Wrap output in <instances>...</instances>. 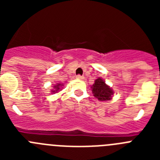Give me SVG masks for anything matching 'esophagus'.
<instances>
[{
	"label": "esophagus",
	"mask_w": 160,
	"mask_h": 160,
	"mask_svg": "<svg viewBox=\"0 0 160 160\" xmlns=\"http://www.w3.org/2000/svg\"><path fill=\"white\" fill-rule=\"evenodd\" d=\"M76 78H77L78 79H84V77L82 75H80V74H78V75L76 76Z\"/></svg>",
	"instance_id": "esophagus-1"
}]
</instances>
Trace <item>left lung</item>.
<instances>
[{"instance_id": "obj_1", "label": "left lung", "mask_w": 160, "mask_h": 160, "mask_svg": "<svg viewBox=\"0 0 160 160\" xmlns=\"http://www.w3.org/2000/svg\"><path fill=\"white\" fill-rule=\"evenodd\" d=\"M91 88H92L94 96L99 101L111 100V96L114 94L112 89L109 86H107L101 78L96 79Z\"/></svg>"}]
</instances>
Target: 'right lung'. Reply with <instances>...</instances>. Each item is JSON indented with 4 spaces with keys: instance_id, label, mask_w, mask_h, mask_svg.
I'll return each instance as SVG.
<instances>
[{
    "instance_id": "1",
    "label": "right lung",
    "mask_w": 160,
    "mask_h": 160,
    "mask_svg": "<svg viewBox=\"0 0 160 160\" xmlns=\"http://www.w3.org/2000/svg\"><path fill=\"white\" fill-rule=\"evenodd\" d=\"M62 86V84H61V83H58L57 85H55L54 87H53V88H54V90H52L51 92L53 93H56L58 92V91H59V90H61V87Z\"/></svg>"
}]
</instances>
